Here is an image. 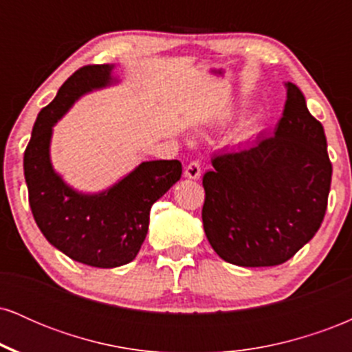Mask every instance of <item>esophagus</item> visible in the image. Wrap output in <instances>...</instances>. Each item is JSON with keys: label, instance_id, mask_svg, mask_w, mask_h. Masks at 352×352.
Instances as JSON below:
<instances>
[{"label": "esophagus", "instance_id": "esophagus-1", "mask_svg": "<svg viewBox=\"0 0 352 352\" xmlns=\"http://www.w3.org/2000/svg\"><path fill=\"white\" fill-rule=\"evenodd\" d=\"M200 173H201V168H200L199 160H193V162H190L187 167H185V177H187V179H192V180L200 179Z\"/></svg>", "mask_w": 352, "mask_h": 352}]
</instances>
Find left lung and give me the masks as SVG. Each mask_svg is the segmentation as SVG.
Instances as JSON below:
<instances>
[{
    "mask_svg": "<svg viewBox=\"0 0 352 352\" xmlns=\"http://www.w3.org/2000/svg\"><path fill=\"white\" fill-rule=\"evenodd\" d=\"M204 175V230L221 260L276 266L316 235L328 207L333 165L324 129L302 92L286 84L273 135L213 155Z\"/></svg>",
    "mask_w": 352,
    "mask_h": 352,
    "instance_id": "left-lung-1",
    "label": "left lung"
}]
</instances>
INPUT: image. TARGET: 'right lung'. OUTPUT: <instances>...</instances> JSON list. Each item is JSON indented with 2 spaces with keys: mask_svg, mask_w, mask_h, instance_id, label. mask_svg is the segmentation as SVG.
<instances>
[{
  "mask_svg": "<svg viewBox=\"0 0 352 352\" xmlns=\"http://www.w3.org/2000/svg\"><path fill=\"white\" fill-rule=\"evenodd\" d=\"M112 69V64H94L76 71L38 114L24 151V179L36 225L59 252L96 268L134 260L147 236L152 205L182 175L179 160H151L104 192L82 193L54 172L52 127L80 96L116 82Z\"/></svg>",
  "mask_w": 352,
  "mask_h": 352,
  "instance_id": "right-lung-1",
  "label": "right lung"
}]
</instances>
